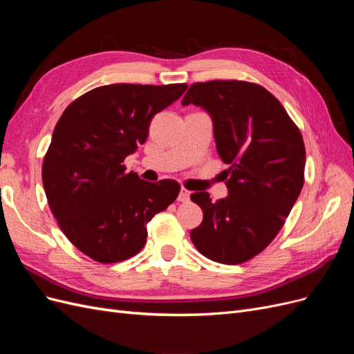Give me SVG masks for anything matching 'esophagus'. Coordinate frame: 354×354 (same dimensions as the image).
Here are the masks:
<instances>
[{
  "mask_svg": "<svg viewBox=\"0 0 354 354\" xmlns=\"http://www.w3.org/2000/svg\"><path fill=\"white\" fill-rule=\"evenodd\" d=\"M190 199V192L185 187L180 189V194H178V201L180 202H187Z\"/></svg>",
  "mask_w": 354,
  "mask_h": 354,
  "instance_id": "esophagus-1",
  "label": "esophagus"
}]
</instances>
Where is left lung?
Instances as JSON below:
<instances>
[{"label":"left lung","mask_w":354,"mask_h":354,"mask_svg":"<svg viewBox=\"0 0 354 354\" xmlns=\"http://www.w3.org/2000/svg\"><path fill=\"white\" fill-rule=\"evenodd\" d=\"M181 104L209 113L217 152L230 165L226 198L212 202L208 192L190 195L203 212L190 239L212 261H248L276 238L303 189V136L282 103L259 84L196 82Z\"/></svg>","instance_id":"obj_1"}]
</instances>
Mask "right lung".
<instances>
[{"label":"right lung","instance_id":"right-lung-1","mask_svg":"<svg viewBox=\"0 0 354 354\" xmlns=\"http://www.w3.org/2000/svg\"><path fill=\"white\" fill-rule=\"evenodd\" d=\"M187 84L102 85L73 100L57 121L42 162V185L59 227L99 263L140 252L146 224L178 196L174 180L149 183L124 159L143 145L152 118Z\"/></svg>","mask_w":354,"mask_h":354}]
</instances>
